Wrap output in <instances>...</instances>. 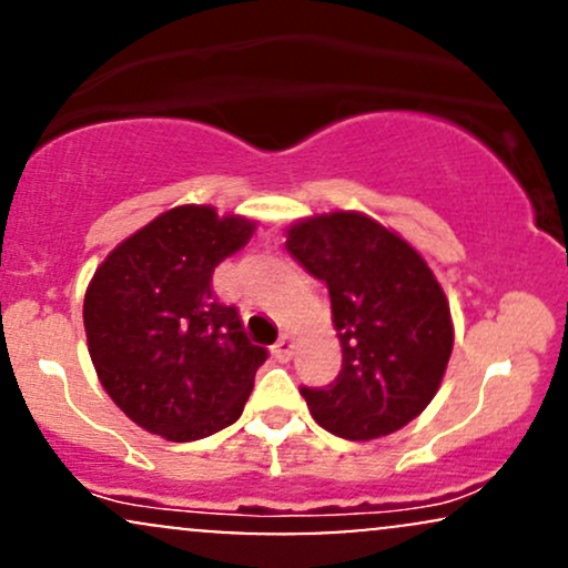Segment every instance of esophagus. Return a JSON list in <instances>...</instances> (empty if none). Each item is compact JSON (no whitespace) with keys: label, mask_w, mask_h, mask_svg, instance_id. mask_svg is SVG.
<instances>
[{"label":"esophagus","mask_w":568,"mask_h":568,"mask_svg":"<svg viewBox=\"0 0 568 568\" xmlns=\"http://www.w3.org/2000/svg\"><path fill=\"white\" fill-rule=\"evenodd\" d=\"M293 347H296V344H293V336L291 334H283V336L277 338L275 347H272V355H275L280 363H285V361H291Z\"/></svg>","instance_id":"esophagus-1"}]
</instances>
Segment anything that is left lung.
Wrapping results in <instances>:
<instances>
[{"label":"left lung","instance_id":"obj_1","mask_svg":"<svg viewBox=\"0 0 568 568\" xmlns=\"http://www.w3.org/2000/svg\"><path fill=\"white\" fill-rule=\"evenodd\" d=\"M291 256L323 280L342 344L328 387H302L312 419L347 440L393 435L429 406L454 349L448 298L422 253L357 211L293 221Z\"/></svg>","mask_w":568,"mask_h":568}]
</instances>
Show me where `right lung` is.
Instances as JSON below:
<instances>
[{
    "instance_id": "obj_1",
    "label": "right lung",
    "mask_w": 568,
    "mask_h": 568,
    "mask_svg": "<svg viewBox=\"0 0 568 568\" xmlns=\"http://www.w3.org/2000/svg\"><path fill=\"white\" fill-rule=\"evenodd\" d=\"M256 221L179 205L130 234L84 291V334L98 382L128 419L173 443L240 419L266 349L245 336L213 270L247 245Z\"/></svg>"
}]
</instances>
